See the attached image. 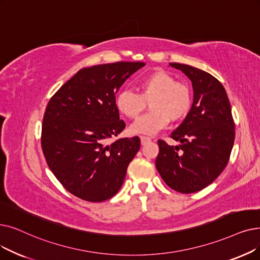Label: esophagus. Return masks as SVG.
Instances as JSON below:
<instances>
[{"label": "esophagus", "mask_w": 260, "mask_h": 260, "mask_svg": "<svg viewBox=\"0 0 260 260\" xmlns=\"http://www.w3.org/2000/svg\"><path fill=\"white\" fill-rule=\"evenodd\" d=\"M140 140H141V144H142V145H144V144H146V143H149V142L152 141L150 137H146V136H141V137H140Z\"/></svg>", "instance_id": "1"}]
</instances>
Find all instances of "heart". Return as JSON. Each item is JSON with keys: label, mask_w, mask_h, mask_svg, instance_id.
Returning a JSON list of instances; mask_svg holds the SVG:
<instances>
[{"label": "heart", "mask_w": 260, "mask_h": 260, "mask_svg": "<svg viewBox=\"0 0 260 260\" xmlns=\"http://www.w3.org/2000/svg\"><path fill=\"white\" fill-rule=\"evenodd\" d=\"M138 93L122 90L116 96V106L122 115L136 119L150 102L151 111L132 124L134 134L155 135L165 128L170 120H183L192 105L190 86L166 70L155 69L137 82Z\"/></svg>", "instance_id": "1"}]
</instances>
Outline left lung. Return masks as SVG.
<instances>
[{
    "instance_id": "1",
    "label": "left lung",
    "mask_w": 260,
    "mask_h": 260,
    "mask_svg": "<svg viewBox=\"0 0 260 260\" xmlns=\"http://www.w3.org/2000/svg\"><path fill=\"white\" fill-rule=\"evenodd\" d=\"M193 87V103L183 123L171 134L178 145L159 139L156 169L165 183L180 193L204 189L226 167L235 140V122L222 84L211 74L188 64L171 62Z\"/></svg>"
}]
</instances>
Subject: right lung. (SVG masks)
Here are the masks:
<instances>
[{"label":"right lung","instance_id":"1","mask_svg":"<svg viewBox=\"0 0 260 260\" xmlns=\"http://www.w3.org/2000/svg\"><path fill=\"white\" fill-rule=\"evenodd\" d=\"M144 64L118 61L84 68L49 101L42 152L53 174L73 196L98 203L120 190L140 139L113 140L126 126L120 120L116 93Z\"/></svg>","mask_w":260,"mask_h":260}]
</instances>
